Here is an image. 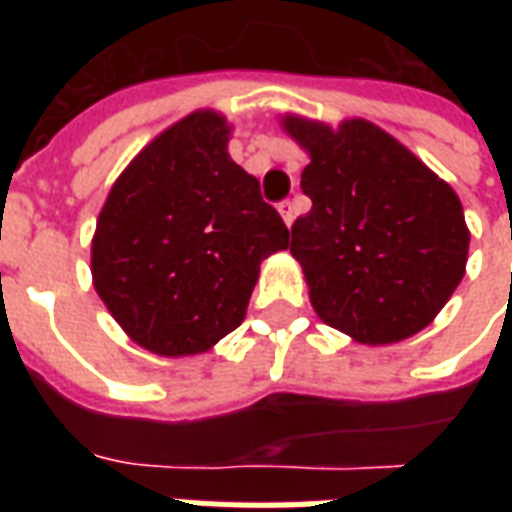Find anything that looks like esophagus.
<instances>
[{"instance_id":"34e87169","label":"esophagus","mask_w":512,"mask_h":512,"mask_svg":"<svg viewBox=\"0 0 512 512\" xmlns=\"http://www.w3.org/2000/svg\"><path fill=\"white\" fill-rule=\"evenodd\" d=\"M279 215H281V220H284V223H287V225L295 223V204H292V201H281V204H279Z\"/></svg>"}]
</instances>
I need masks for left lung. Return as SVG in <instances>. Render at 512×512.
<instances>
[{
    "label": "left lung",
    "mask_w": 512,
    "mask_h": 512,
    "mask_svg": "<svg viewBox=\"0 0 512 512\" xmlns=\"http://www.w3.org/2000/svg\"><path fill=\"white\" fill-rule=\"evenodd\" d=\"M311 164L313 207L292 225L313 311L361 345H390L436 319L465 276L470 231L460 196L366 119L340 127L281 116Z\"/></svg>",
    "instance_id": "left-lung-1"
}]
</instances>
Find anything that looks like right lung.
I'll list each match as a JSON object with an SVG mask.
<instances>
[{"label": "right lung", "mask_w": 512, "mask_h": 512, "mask_svg": "<svg viewBox=\"0 0 512 512\" xmlns=\"http://www.w3.org/2000/svg\"><path fill=\"white\" fill-rule=\"evenodd\" d=\"M231 124L201 108L156 135L108 191L92 284L140 348L204 353L239 327L260 263L289 247L260 183L228 154Z\"/></svg>", "instance_id": "right-lung-1"}]
</instances>
